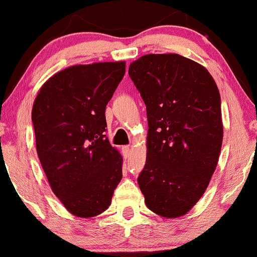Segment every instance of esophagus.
I'll use <instances>...</instances> for the list:
<instances>
[{
	"mask_svg": "<svg viewBox=\"0 0 257 257\" xmlns=\"http://www.w3.org/2000/svg\"><path fill=\"white\" fill-rule=\"evenodd\" d=\"M122 153H123V157L124 158L131 157V149H129V146H123Z\"/></svg>",
	"mask_w": 257,
	"mask_h": 257,
	"instance_id": "1",
	"label": "esophagus"
}]
</instances>
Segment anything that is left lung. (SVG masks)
Returning a JSON list of instances; mask_svg holds the SVG:
<instances>
[{"instance_id": "left-lung-1", "label": "left lung", "mask_w": 257, "mask_h": 257, "mask_svg": "<svg viewBox=\"0 0 257 257\" xmlns=\"http://www.w3.org/2000/svg\"><path fill=\"white\" fill-rule=\"evenodd\" d=\"M146 105V164L138 184L150 210L176 219L200 199L219 162L221 98L204 66L179 54H147L129 65Z\"/></svg>"}]
</instances>
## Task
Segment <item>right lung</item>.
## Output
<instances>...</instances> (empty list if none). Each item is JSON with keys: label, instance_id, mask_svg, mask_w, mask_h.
I'll use <instances>...</instances> for the list:
<instances>
[{"label": "right lung", "instance_id": "1", "mask_svg": "<svg viewBox=\"0 0 257 257\" xmlns=\"http://www.w3.org/2000/svg\"><path fill=\"white\" fill-rule=\"evenodd\" d=\"M124 73L125 61L70 66L41 87L32 106L41 166L75 216L105 211L122 180V156L105 135V110Z\"/></svg>", "mask_w": 257, "mask_h": 257}]
</instances>
